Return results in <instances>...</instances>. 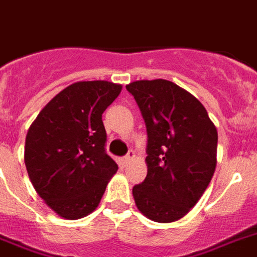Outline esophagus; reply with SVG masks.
<instances>
[{"instance_id": "34e87169", "label": "esophagus", "mask_w": 257, "mask_h": 257, "mask_svg": "<svg viewBox=\"0 0 257 257\" xmlns=\"http://www.w3.org/2000/svg\"><path fill=\"white\" fill-rule=\"evenodd\" d=\"M134 159H135V154H134L133 151H130V152H128V154L126 155V156H124L123 159H122V164H123L124 167H126V165H128L131 162H133Z\"/></svg>"}]
</instances>
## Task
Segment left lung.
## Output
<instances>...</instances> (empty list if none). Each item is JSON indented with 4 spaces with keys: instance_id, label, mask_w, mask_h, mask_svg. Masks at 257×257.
<instances>
[{
    "instance_id": "1",
    "label": "left lung",
    "mask_w": 257,
    "mask_h": 257,
    "mask_svg": "<svg viewBox=\"0 0 257 257\" xmlns=\"http://www.w3.org/2000/svg\"><path fill=\"white\" fill-rule=\"evenodd\" d=\"M146 122L147 176L133 188L138 210L169 223L189 213L217 167L218 133L205 106L175 82L156 78L126 85Z\"/></svg>"
}]
</instances>
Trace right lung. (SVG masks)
<instances>
[{
    "mask_svg": "<svg viewBox=\"0 0 257 257\" xmlns=\"http://www.w3.org/2000/svg\"><path fill=\"white\" fill-rule=\"evenodd\" d=\"M122 90L95 80L63 89L38 114L26 135L25 164L34 189L64 219L94 211L118 165L105 151L102 114Z\"/></svg>",
    "mask_w": 257,
    "mask_h": 257,
    "instance_id": "obj_1",
    "label": "right lung"
}]
</instances>
